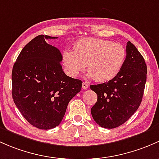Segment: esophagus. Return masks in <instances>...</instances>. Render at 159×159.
Returning <instances> with one entry per match:
<instances>
[{
    "label": "esophagus",
    "instance_id": "34e87169",
    "mask_svg": "<svg viewBox=\"0 0 159 159\" xmlns=\"http://www.w3.org/2000/svg\"><path fill=\"white\" fill-rule=\"evenodd\" d=\"M88 87H89V85H88V83L83 82V84H82V88H83V89H87Z\"/></svg>",
    "mask_w": 159,
    "mask_h": 159
}]
</instances>
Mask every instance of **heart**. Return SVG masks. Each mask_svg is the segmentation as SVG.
I'll list each match as a JSON object with an SVG mask.
<instances>
[{"label": "heart", "instance_id": "obj_1", "mask_svg": "<svg viewBox=\"0 0 159 159\" xmlns=\"http://www.w3.org/2000/svg\"><path fill=\"white\" fill-rule=\"evenodd\" d=\"M126 58L125 48L119 43L99 38L80 39L73 51L66 50L62 62L69 76L75 77L87 68L88 76L104 83L116 77Z\"/></svg>", "mask_w": 159, "mask_h": 159}]
</instances>
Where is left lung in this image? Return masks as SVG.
Masks as SVG:
<instances>
[{
    "label": "left lung",
    "mask_w": 159,
    "mask_h": 159,
    "mask_svg": "<svg viewBox=\"0 0 159 159\" xmlns=\"http://www.w3.org/2000/svg\"><path fill=\"white\" fill-rule=\"evenodd\" d=\"M146 75L143 57L129 41L125 62L119 75L107 83L90 86L97 94V102L91 109L95 122L106 129H114L125 123L142 102Z\"/></svg>",
    "instance_id": "left-lung-1"
}]
</instances>
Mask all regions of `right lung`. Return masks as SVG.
Masks as SVG:
<instances>
[{"label":"right lung","mask_w":159,"mask_h":159,"mask_svg":"<svg viewBox=\"0 0 159 159\" xmlns=\"http://www.w3.org/2000/svg\"><path fill=\"white\" fill-rule=\"evenodd\" d=\"M57 37L39 35L20 53L12 70V97L24 119L40 129L59 125L68 103L81 90L80 80L67 76L62 54L47 43Z\"/></svg>","instance_id":"1"}]
</instances>
